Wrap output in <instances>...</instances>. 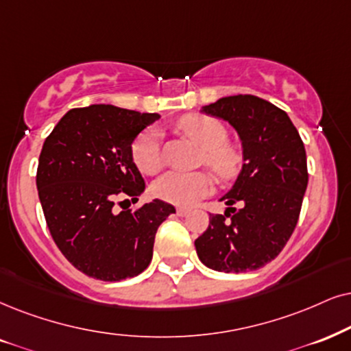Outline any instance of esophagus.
Listing matches in <instances>:
<instances>
[{
  "label": "esophagus",
  "mask_w": 351,
  "mask_h": 351,
  "mask_svg": "<svg viewBox=\"0 0 351 351\" xmlns=\"http://www.w3.org/2000/svg\"><path fill=\"white\" fill-rule=\"evenodd\" d=\"M188 214H189V208H186V207H178V208H176V215L184 217V215H188Z\"/></svg>",
  "instance_id": "obj_1"
}]
</instances>
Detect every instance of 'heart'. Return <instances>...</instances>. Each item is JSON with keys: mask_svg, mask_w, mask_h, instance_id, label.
Here are the masks:
<instances>
[{"mask_svg": "<svg viewBox=\"0 0 351 351\" xmlns=\"http://www.w3.org/2000/svg\"><path fill=\"white\" fill-rule=\"evenodd\" d=\"M176 130L201 147V163L207 165L221 181L232 180L239 171L243 154L238 144L228 141L223 121L210 114L189 113L180 118ZM132 160L145 175H155L163 168L160 132L147 128L136 137L131 147ZM214 178L207 171H168L152 186L154 194L175 206H193L210 194Z\"/></svg>", "mask_w": 351, "mask_h": 351, "instance_id": "heart-1", "label": "heart"}]
</instances>
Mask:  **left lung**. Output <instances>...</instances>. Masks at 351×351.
Here are the masks:
<instances>
[{
    "instance_id": "obj_1",
    "label": "left lung",
    "mask_w": 351,
    "mask_h": 351,
    "mask_svg": "<svg viewBox=\"0 0 351 351\" xmlns=\"http://www.w3.org/2000/svg\"><path fill=\"white\" fill-rule=\"evenodd\" d=\"M202 112L238 131L245 163L220 199L228 206L225 215L208 217L194 241L197 256L219 272L257 270L280 254L298 223L308 186L304 144L288 114L256 95L223 97Z\"/></svg>"
}]
</instances>
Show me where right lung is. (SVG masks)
I'll list each match as a JSON object with an SVG mask.
<instances>
[{
  "label": "right lung",
  "instance_id": "obj_1",
  "mask_svg": "<svg viewBox=\"0 0 351 351\" xmlns=\"http://www.w3.org/2000/svg\"><path fill=\"white\" fill-rule=\"evenodd\" d=\"M158 118L113 105L73 108L43 143L37 189L48 230L66 259L88 277L119 282L147 269L155 233L175 212L160 199L134 210L114 207L143 194L131 145Z\"/></svg>",
  "mask_w": 351,
  "mask_h": 351
}]
</instances>
